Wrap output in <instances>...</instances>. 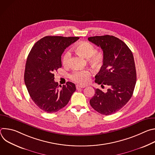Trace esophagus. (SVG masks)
<instances>
[{"instance_id": "obj_1", "label": "esophagus", "mask_w": 155, "mask_h": 155, "mask_svg": "<svg viewBox=\"0 0 155 155\" xmlns=\"http://www.w3.org/2000/svg\"><path fill=\"white\" fill-rule=\"evenodd\" d=\"M85 87V86H83V85H80V84H77L76 85V88L77 90L78 89H81V88H84Z\"/></svg>"}]
</instances>
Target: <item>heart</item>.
Returning <instances> with one entry per match:
<instances>
[{
	"label": "heart",
	"mask_w": 155,
	"mask_h": 155,
	"mask_svg": "<svg viewBox=\"0 0 155 155\" xmlns=\"http://www.w3.org/2000/svg\"><path fill=\"white\" fill-rule=\"evenodd\" d=\"M76 51L83 56V57L87 58V61L95 68H99L102 65L104 56L102 53L96 51L95 47L89 42H81L75 47ZM71 53L70 51H66L62 58L63 64L65 65H68L71 59ZM91 71L89 69H83L80 71H75L70 75V78L74 82L84 84L91 76Z\"/></svg>",
	"instance_id": "b5f03b06"
}]
</instances>
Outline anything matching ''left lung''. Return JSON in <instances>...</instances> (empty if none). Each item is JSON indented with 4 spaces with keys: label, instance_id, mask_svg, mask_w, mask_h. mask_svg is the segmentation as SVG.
Returning <instances> with one entry per match:
<instances>
[{
    "label": "left lung",
    "instance_id": "obj_1",
    "mask_svg": "<svg viewBox=\"0 0 155 155\" xmlns=\"http://www.w3.org/2000/svg\"><path fill=\"white\" fill-rule=\"evenodd\" d=\"M87 39L101 47L104 56L95 82L102 87L108 86L106 93L95 89L90 103L101 114L111 115L124 107L133 94L137 80L134 56L126 44L113 35L94 36Z\"/></svg>",
    "mask_w": 155,
    "mask_h": 155
}]
</instances>
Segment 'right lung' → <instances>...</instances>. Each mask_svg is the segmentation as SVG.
<instances>
[{
	"mask_svg": "<svg viewBox=\"0 0 155 155\" xmlns=\"http://www.w3.org/2000/svg\"><path fill=\"white\" fill-rule=\"evenodd\" d=\"M79 39L78 37L46 36L37 41L26 61L25 83L34 102L43 111L54 113L67 105L75 91L74 83L68 81L58 88L53 72L62 67L64 50Z\"/></svg>",
	"mask_w": 155,
	"mask_h": 155,
	"instance_id": "add662e5",
	"label": "right lung"
}]
</instances>
